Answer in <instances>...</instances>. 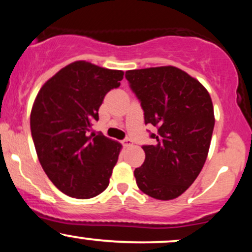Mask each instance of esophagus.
I'll use <instances>...</instances> for the list:
<instances>
[{
  "instance_id": "esophagus-1",
  "label": "esophagus",
  "mask_w": 252,
  "mask_h": 252,
  "mask_svg": "<svg viewBox=\"0 0 252 252\" xmlns=\"http://www.w3.org/2000/svg\"><path fill=\"white\" fill-rule=\"evenodd\" d=\"M132 141L129 140V139H125V140L123 141V146L124 147H129V146H132Z\"/></svg>"
}]
</instances>
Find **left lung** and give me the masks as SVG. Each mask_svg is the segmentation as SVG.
<instances>
[{
  "label": "left lung",
  "mask_w": 252,
  "mask_h": 252,
  "mask_svg": "<svg viewBox=\"0 0 252 252\" xmlns=\"http://www.w3.org/2000/svg\"><path fill=\"white\" fill-rule=\"evenodd\" d=\"M140 99L145 123L158 127L154 145L142 146L145 161L135 168L136 185L155 200L182 195L203 168L215 125L209 92L179 67L126 71Z\"/></svg>",
  "instance_id": "1"
}]
</instances>
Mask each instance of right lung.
I'll list each match as a JSON object with an SVG mask.
<instances>
[{
  "instance_id": "1",
  "label": "right lung",
  "mask_w": 252,
  "mask_h": 252,
  "mask_svg": "<svg viewBox=\"0 0 252 252\" xmlns=\"http://www.w3.org/2000/svg\"><path fill=\"white\" fill-rule=\"evenodd\" d=\"M124 71L77 61L48 79L30 114L36 153L50 181L74 198H91L107 188L119 157L120 142L89 134L110 90Z\"/></svg>"
}]
</instances>
